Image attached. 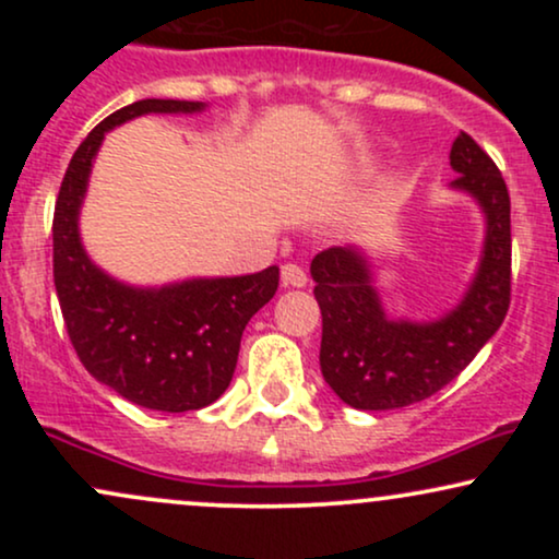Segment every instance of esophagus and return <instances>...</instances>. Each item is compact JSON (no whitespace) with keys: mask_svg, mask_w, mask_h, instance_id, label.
Instances as JSON below:
<instances>
[{"mask_svg":"<svg viewBox=\"0 0 559 559\" xmlns=\"http://www.w3.org/2000/svg\"><path fill=\"white\" fill-rule=\"evenodd\" d=\"M281 281H284V286H294V288L307 286V273H305V267L294 265V262H286V265L281 267Z\"/></svg>","mask_w":559,"mask_h":559,"instance_id":"1","label":"esophagus"}]
</instances>
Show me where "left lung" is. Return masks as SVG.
Returning a JSON list of instances; mask_svg holds the SVG:
<instances>
[{
    "label": "left lung",
    "mask_w": 559,
    "mask_h": 559,
    "mask_svg": "<svg viewBox=\"0 0 559 559\" xmlns=\"http://www.w3.org/2000/svg\"><path fill=\"white\" fill-rule=\"evenodd\" d=\"M452 189L478 202L486 239L465 297L431 323L391 320L373 267L357 247L316 254L310 273L323 316L320 370L338 400L355 409H396L444 389L471 365L510 307V194L493 159L460 131L449 152Z\"/></svg>",
    "instance_id": "1"
}]
</instances>
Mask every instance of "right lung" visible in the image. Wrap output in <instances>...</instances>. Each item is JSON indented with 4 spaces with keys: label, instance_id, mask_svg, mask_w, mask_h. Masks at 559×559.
I'll return each instance as SVG.
<instances>
[{
    "label": "right lung",
    "instance_id": "1",
    "mask_svg": "<svg viewBox=\"0 0 559 559\" xmlns=\"http://www.w3.org/2000/svg\"><path fill=\"white\" fill-rule=\"evenodd\" d=\"M204 102L141 99L120 107L81 141L55 204V288L83 368L128 402L159 413L213 404L234 378L249 318L273 299L278 267L234 278L128 286L88 260L79 215L102 139L150 112H202Z\"/></svg>",
    "mask_w": 559,
    "mask_h": 559
}]
</instances>
